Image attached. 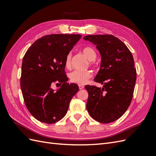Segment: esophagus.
<instances>
[{
  "mask_svg": "<svg viewBox=\"0 0 156 156\" xmlns=\"http://www.w3.org/2000/svg\"><path fill=\"white\" fill-rule=\"evenodd\" d=\"M84 86L83 85H81V84H79V89L80 90H82V89H83L84 88Z\"/></svg>",
  "mask_w": 156,
  "mask_h": 156,
  "instance_id": "esophagus-1",
  "label": "esophagus"
}]
</instances>
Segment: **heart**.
Returning a JSON list of instances; mask_svg holds the SVG:
<instances>
[{
  "instance_id": "b5f03b06",
  "label": "heart",
  "mask_w": 156,
  "mask_h": 156,
  "mask_svg": "<svg viewBox=\"0 0 156 156\" xmlns=\"http://www.w3.org/2000/svg\"><path fill=\"white\" fill-rule=\"evenodd\" d=\"M82 52L89 60L92 61L96 58V52L91 47H85L82 49ZM71 60H72V53H69L65 58V66L67 68H69L71 66ZM92 76V73L90 71L74 70L69 74V77L71 81L79 84L86 83Z\"/></svg>"
}]
</instances>
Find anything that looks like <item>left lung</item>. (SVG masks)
I'll return each instance as SVG.
<instances>
[{
  "label": "left lung",
  "mask_w": 156,
  "mask_h": 156,
  "mask_svg": "<svg viewBox=\"0 0 156 156\" xmlns=\"http://www.w3.org/2000/svg\"><path fill=\"white\" fill-rule=\"evenodd\" d=\"M101 55L100 70L94 81L103 87L85 86L88 92L87 109L93 119L108 124L123 115L128 108L136 82V69L131 51L118 37L108 34L88 35Z\"/></svg>",
  "instance_id": "1"
}]
</instances>
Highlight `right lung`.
<instances>
[{
  "label": "right lung",
  "mask_w": 156,
  "mask_h": 156,
  "mask_svg": "<svg viewBox=\"0 0 156 156\" xmlns=\"http://www.w3.org/2000/svg\"><path fill=\"white\" fill-rule=\"evenodd\" d=\"M81 34H51L34 41L23 57L21 88L25 105L36 119L54 124L66 115L69 102L79 91L69 84L65 58L81 39ZM54 82L61 84L54 90Z\"/></svg>",
  "instance_id": "add662e5"
}]
</instances>
